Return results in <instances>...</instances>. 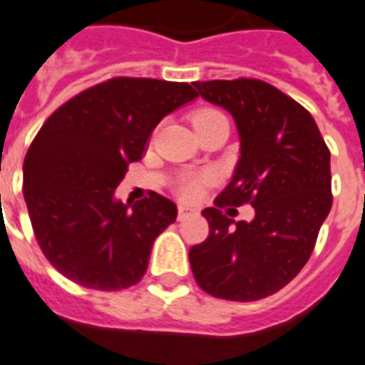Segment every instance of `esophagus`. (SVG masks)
I'll list each match as a JSON object with an SVG mask.
<instances>
[{"label": "esophagus", "mask_w": 365, "mask_h": 365, "mask_svg": "<svg viewBox=\"0 0 365 365\" xmlns=\"http://www.w3.org/2000/svg\"><path fill=\"white\" fill-rule=\"evenodd\" d=\"M193 212H195V210L191 209V207H185V205H180V207H178V218H180V220L191 217Z\"/></svg>", "instance_id": "esophagus-1"}]
</instances>
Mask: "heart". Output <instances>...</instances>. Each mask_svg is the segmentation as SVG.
<instances>
[{
  "label": "heart",
  "instance_id": "obj_1",
  "mask_svg": "<svg viewBox=\"0 0 365 365\" xmlns=\"http://www.w3.org/2000/svg\"><path fill=\"white\" fill-rule=\"evenodd\" d=\"M220 112L217 110H210V108H203V110H197L195 114L191 115V121H193V128H199V125H203L207 121L215 120V118H220ZM180 195L183 199H195L199 195V191H201V180L195 178V175H190V178H183L182 183H180Z\"/></svg>",
  "mask_w": 365,
  "mask_h": 365
}]
</instances>
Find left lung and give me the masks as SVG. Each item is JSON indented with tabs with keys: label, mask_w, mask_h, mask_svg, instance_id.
<instances>
[{
	"label": "left lung",
	"mask_w": 365,
	"mask_h": 365,
	"mask_svg": "<svg viewBox=\"0 0 365 365\" xmlns=\"http://www.w3.org/2000/svg\"><path fill=\"white\" fill-rule=\"evenodd\" d=\"M197 94L234 118L240 160L215 205L251 203V222L209 207V237L190 250L197 284L215 298L253 302L279 292L315 247L333 205L331 153L296 100L257 79L195 83Z\"/></svg>",
	"instance_id": "left-lung-1"
}]
</instances>
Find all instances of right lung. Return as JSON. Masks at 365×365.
Listing matches in <instances>:
<instances>
[{
	"mask_svg": "<svg viewBox=\"0 0 365 365\" xmlns=\"http://www.w3.org/2000/svg\"><path fill=\"white\" fill-rule=\"evenodd\" d=\"M195 98L187 83L115 77L46 120L24 156L23 193L40 250L63 277L94 290L143 279L178 207L155 191L129 207L114 191L162 118Z\"/></svg>",
	"mask_w": 365,
	"mask_h": 365,
	"instance_id": "obj_1",
	"label": "right lung"
}]
</instances>
